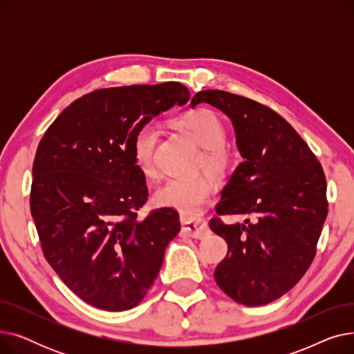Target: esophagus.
Listing matches in <instances>:
<instances>
[{"label":"esophagus","mask_w":354,"mask_h":354,"mask_svg":"<svg viewBox=\"0 0 354 354\" xmlns=\"http://www.w3.org/2000/svg\"><path fill=\"white\" fill-rule=\"evenodd\" d=\"M180 224H182V230H180L182 236H191V238L202 239L208 232L207 222L202 219L192 221V219H187V218H180Z\"/></svg>","instance_id":"34e87169"}]
</instances>
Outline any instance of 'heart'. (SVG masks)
I'll return each mask as SVG.
<instances>
[{"label":"heart","instance_id":"obj_1","mask_svg":"<svg viewBox=\"0 0 354 354\" xmlns=\"http://www.w3.org/2000/svg\"><path fill=\"white\" fill-rule=\"evenodd\" d=\"M176 124L202 147L199 167L215 179H224L232 171L235 156L225 142V127L211 109H195L180 115ZM160 127L151 120L140 124L132 142V152L139 171L147 176L156 175L155 153L160 139ZM212 195V183L203 176L194 179H169L155 192V202L172 208L185 218H194Z\"/></svg>","mask_w":354,"mask_h":354}]
</instances>
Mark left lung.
Segmentation results:
<instances>
[{"label":"left lung","instance_id":"obj_1","mask_svg":"<svg viewBox=\"0 0 354 354\" xmlns=\"http://www.w3.org/2000/svg\"><path fill=\"white\" fill-rule=\"evenodd\" d=\"M202 102L231 119L244 158L215 211L247 219L209 221L228 244L215 281L239 304L264 306L299 283L314 259L328 211L326 176L308 145L272 109L224 90L199 91L191 106Z\"/></svg>","mask_w":354,"mask_h":354}]
</instances>
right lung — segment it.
<instances>
[{"instance_id":"obj_1","label":"right lung","mask_w":354,"mask_h":354,"mask_svg":"<svg viewBox=\"0 0 354 354\" xmlns=\"http://www.w3.org/2000/svg\"><path fill=\"white\" fill-rule=\"evenodd\" d=\"M188 100L176 82L91 91L62 111L37 147L30 209L44 257L93 307H136L180 230L172 208L138 216L149 192L132 142L140 124Z\"/></svg>"}]
</instances>
